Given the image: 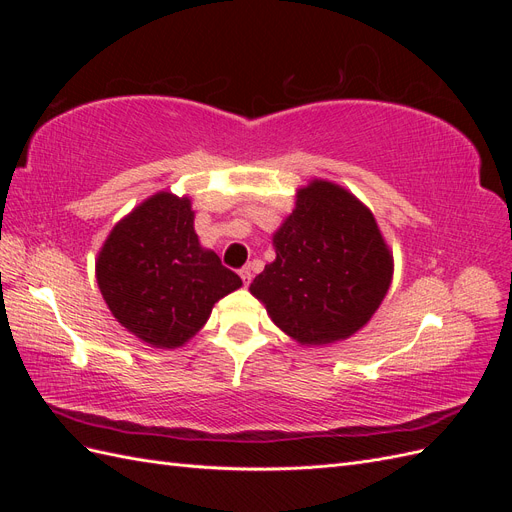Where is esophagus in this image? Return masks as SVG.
<instances>
[{
  "label": "esophagus",
  "instance_id": "34e87169",
  "mask_svg": "<svg viewBox=\"0 0 512 512\" xmlns=\"http://www.w3.org/2000/svg\"><path fill=\"white\" fill-rule=\"evenodd\" d=\"M239 275H241L243 284H245V286H250V282H252V269H250V267H243V269L239 271Z\"/></svg>",
  "mask_w": 512,
  "mask_h": 512
}]
</instances>
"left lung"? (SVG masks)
I'll use <instances>...</instances> for the list:
<instances>
[{
	"label": "left lung",
	"mask_w": 512,
	"mask_h": 512,
	"mask_svg": "<svg viewBox=\"0 0 512 512\" xmlns=\"http://www.w3.org/2000/svg\"><path fill=\"white\" fill-rule=\"evenodd\" d=\"M273 247L275 260L250 292L301 346H331L359 333L393 282V252L374 213L327 179L297 190Z\"/></svg>",
	"instance_id": "left-lung-1"
}]
</instances>
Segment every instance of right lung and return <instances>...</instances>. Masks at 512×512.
Here are the masks:
<instances>
[{"label": "right lung", "mask_w": 512, "mask_h": 512, "mask_svg": "<svg viewBox=\"0 0 512 512\" xmlns=\"http://www.w3.org/2000/svg\"><path fill=\"white\" fill-rule=\"evenodd\" d=\"M102 299L143 344L175 350L205 327L213 305L243 286L200 245L190 196L158 192L113 226L96 258Z\"/></svg>", "instance_id": "right-lung-1"}]
</instances>
